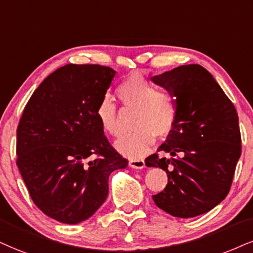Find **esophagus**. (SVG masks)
I'll use <instances>...</instances> for the list:
<instances>
[{
    "label": "esophagus",
    "mask_w": 253,
    "mask_h": 253,
    "mask_svg": "<svg viewBox=\"0 0 253 253\" xmlns=\"http://www.w3.org/2000/svg\"><path fill=\"white\" fill-rule=\"evenodd\" d=\"M129 165L133 169H143L145 168V162L144 160H130Z\"/></svg>",
    "instance_id": "34e87169"
}]
</instances>
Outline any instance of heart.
I'll use <instances>...</instances> for the list:
<instances>
[{
    "instance_id": "obj_1",
    "label": "heart",
    "mask_w": 253,
    "mask_h": 253,
    "mask_svg": "<svg viewBox=\"0 0 253 253\" xmlns=\"http://www.w3.org/2000/svg\"><path fill=\"white\" fill-rule=\"evenodd\" d=\"M116 91L124 107L136 110L133 127L137 130L116 141L115 148L127 158L139 160L151 149L155 136L165 137L173 129L178 115L177 99L172 92L157 91L141 74L130 75ZM96 116L105 132L120 133L117 107L108 95L99 101Z\"/></svg>"
}]
</instances>
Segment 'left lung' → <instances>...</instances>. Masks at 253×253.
<instances>
[{"label": "left lung", "mask_w": 253, "mask_h": 253, "mask_svg": "<svg viewBox=\"0 0 253 253\" xmlns=\"http://www.w3.org/2000/svg\"><path fill=\"white\" fill-rule=\"evenodd\" d=\"M172 92L178 104L173 129L146 167L167 171L168 185L152 196L171 216L192 218L212 210L231 188L242 154L235 105L199 64L180 65L150 79Z\"/></svg>", "instance_id": "left-lung-1"}]
</instances>
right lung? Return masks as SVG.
Wrapping results in <instances>:
<instances>
[{
    "instance_id": "1",
    "label": "right lung",
    "mask_w": 253,
    "mask_h": 253,
    "mask_svg": "<svg viewBox=\"0 0 253 253\" xmlns=\"http://www.w3.org/2000/svg\"><path fill=\"white\" fill-rule=\"evenodd\" d=\"M116 71L67 64L40 84L17 127V167L30 197L52 219L79 224L107 199L109 176L127 161L104 136L96 108Z\"/></svg>"
}]
</instances>
